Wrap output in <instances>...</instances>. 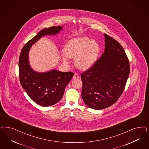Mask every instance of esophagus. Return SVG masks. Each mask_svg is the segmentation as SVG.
<instances>
[{
  "mask_svg": "<svg viewBox=\"0 0 149 149\" xmlns=\"http://www.w3.org/2000/svg\"><path fill=\"white\" fill-rule=\"evenodd\" d=\"M73 78L74 79H79V78H80V76L77 74H75L74 77H73Z\"/></svg>",
  "mask_w": 149,
  "mask_h": 149,
  "instance_id": "esophagus-1",
  "label": "esophagus"
}]
</instances>
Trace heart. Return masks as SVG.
I'll use <instances>...</instances> for the list:
<instances>
[{
  "mask_svg": "<svg viewBox=\"0 0 149 149\" xmlns=\"http://www.w3.org/2000/svg\"><path fill=\"white\" fill-rule=\"evenodd\" d=\"M62 62L69 64V58L75 59L76 66L86 70L93 67L97 59L100 46L97 42L87 37H80L68 41L63 49Z\"/></svg>",
  "mask_w": 149,
  "mask_h": 149,
  "instance_id": "obj_1",
  "label": "heart"
}]
</instances>
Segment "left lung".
I'll return each mask as SVG.
<instances>
[{
  "mask_svg": "<svg viewBox=\"0 0 149 149\" xmlns=\"http://www.w3.org/2000/svg\"><path fill=\"white\" fill-rule=\"evenodd\" d=\"M104 51L93 67L81 74L82 100L90 108H107L122 94L130 72L128 57L122 46L104 33Z\"/></svg>",
  "mask_w": 149,
  "mask_h": 149,
  "instance_id": "8db88e82",
  "label": "left lung"
}]
</instances>
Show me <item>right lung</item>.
<instances>
[{
  "label": "right lung",
  "instance_id": "obj_1",
  "mask_svg": "<svg viewBox=\"0 0 149 149\" xmlns=\"http://www.w3.org/2000/svg\"><path fill=\"white\" fill-rule=\"evenodd\" d=\"M62 29V26H58L42 30L26 43L21 52L19 61L21 85L31 100L41 106H52L62 99L65 88L72 80L74 73L56 69L36 72L30 64L29 51L32 46L43 36L56 35Z\"/></svg>",
  "mask_w": 149,
  "mask_h": 149
}]
</instances>
